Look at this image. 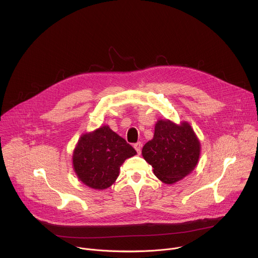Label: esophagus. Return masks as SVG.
Wrapping results in <instances>:
<instances>
[{
  "mask_svg": "<svg viewBox=\"0 0 258 258\" xmlns=\"http://www.w3.org/2000/svg\"><path fill=\"white\" fill-rule=\"evenodd\" d=\"M142 147H143V144L141 142H138L137 144L134 145V148L136 149V151L138 152V154H141V151H142Z\"/></svg>",
  "mask_w": 258,
  "mask_h": 258,
  "instance_id": "esophagus-1",
  "label": "esophagus"
}]
</instances>
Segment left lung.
Segmentation results:
<instances>
[{
	"label": "left lung",
	"mask_w": 258,
	"mask_h": 258,
	"mask_svg": "<svg viewBox=\"0 0 258 258\" xmlns=\"http://www.w3.org/2000/svg\"><path fill=\"white\" fill-rule=\"evenodd\" d=\"M200 150V142L188 122L178 125L169 119H160L153 140L144 146L142 154L163 183L174 184L195 169Z\"/></svg>",
	"instance_id": "1"
}]
</instances>
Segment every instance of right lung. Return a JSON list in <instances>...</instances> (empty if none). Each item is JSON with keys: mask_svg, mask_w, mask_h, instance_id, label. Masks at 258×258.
<instances>
[{"mask_svg": "<svg viewBox=\"0 0 258 258\" xmlns=\"http://www.w3.org/2000/svg\"><path fill=\"white\" fill-rule=\"evenodd\" d=\"M136 154L124 139L103 125L80 137L73 152V169L84 185L103 190L115 182L120 166Z\"/></svg>", "mask_w": 258, "mask_h": 258, "instance_id": "right-lung-1", "label": "right lung"}]
</instances>
